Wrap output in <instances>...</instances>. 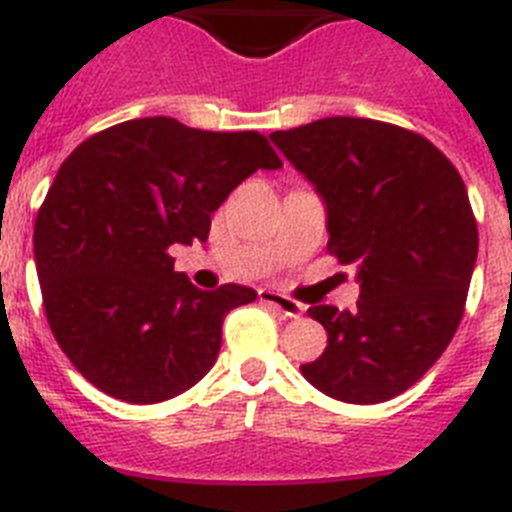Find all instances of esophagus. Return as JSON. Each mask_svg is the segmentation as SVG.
<instances>
[{
	"instance_id": "esophagus-1",
	"label": "esophagus",
	"mask_w": 512,
	"mask_h": 512,
	"mask_svg": "<svg viewBox=\"0 0 512 512\" xmlns=\"http://www.w3.org/2000/svg\"><path fill=\"white\" fill-rule=\"evenodd\" d=\"M259 300L264 302V305L277 307L284 318H300L302 312H305V305H300V302L279 295V292H274V289H259Z\"/></svg>"
}]
</instances>
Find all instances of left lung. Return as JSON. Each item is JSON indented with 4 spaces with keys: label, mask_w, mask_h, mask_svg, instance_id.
I'll use <instances>...</instances> for the list:
<instances>
[{
    "label": "left lung",
    "mask_w": 512,
    "mask_h": 512,
    "mask_svg": "<svg viewBox=\"0 0 512 512\" xmlns=\"http://www.w3.org/2000/svg\"><path fill=\"white\" fill-rule=\"evenodd\" d=\"M284 153L325 205L328 253L356 266V310H307L328 330L300 372L354 405L387 402L438 361L464 315L477 264L467 187L423 135L364 117H323L277 130Z\"/></svg>",
    "instance_id": "obj_1"
}]
</instances>
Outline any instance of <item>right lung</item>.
Instances as JSON below:
<instances>
[{
	"instance_id": "add662e5",
	"label": "right lung",
	"mask_w": 512,
	"mask_h": 512,
	"mask_svg": "<svg viewBox=\"0 0 512 512\" xmlns=\"http://www.w3.org/2000/svg\"><path fill=\"white\" fill-rule=\"evenodd\" d=\"M259 169H282L261 133L161 115L112 125L63 161L35 217V266L53 336L97 390L153 405L210 372L223 318L256 292L197 289L169 246L207 241L212 212Z\"/></svg>"
}]
</instances>
